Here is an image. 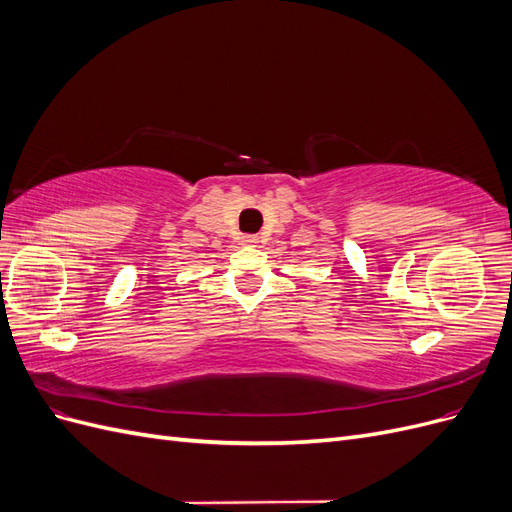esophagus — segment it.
<instances>
[{
	"mask_svg": "<svg viewBox=\"0 0 512 512\" xmlns=\"http://www.w3.org/2000/svg\"><path fill=\"white\" fill-rule=\"evenodd\" d=\"M241 245H245V247H254L256 243H258V237H254V235H241Z\"/></svg>",
	"mask_w": 512,
	"mask_h": 512,
	"instance_id": "obj_1",
	"label": "esophagus"
}]
</instances>
